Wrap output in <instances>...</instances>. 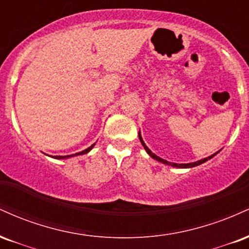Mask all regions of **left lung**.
<instances>
[{
	"label": "left lung",
	"instance_id": "obj_1",
	"mask_svg": "<svg viewBox=\"0 0 249 249\" xmlns=\"http://www.w3.org/2000/svg\"><path fill=\"white\" fill-rule=\"evenodd\" d=\"M139 139H141V142H142V146H144L145 150H146V152H147L148 154H150V156L152 157L153 159H156V160H158V161L162 162V164L171 165V166H173V167H179V168H187V167H194V166H198V165H200V164H204L205 161L210 160L211 158H213V157L215 156L216 153H218V152H216V153H214V154H212V156L207 157V158H204V159H201V160H198V161H196V162H190V164H176V162H170V161L165 160V159H162V158H160V157L156 156V154L152 153V151H151L150 148H148V147L146 146V145H145V142H144V141H142V136H141V132H139Z\"/></svg>",
	"mask_w": 249,
	"mask_h": 249
}]
</instances>
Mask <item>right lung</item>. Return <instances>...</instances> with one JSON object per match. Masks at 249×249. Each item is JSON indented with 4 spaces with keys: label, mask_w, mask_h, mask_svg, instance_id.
<instances>
[{
    "label": "right lung",
    "mask_w": 249,
    "mask_h": 249,
    "mask_svg": "<svg viewBox=\"0 0 249 249\" xmlns=\"http://www.w3.org/2000/svg\"><path fill=\"white\" fill-rule=\"evenodd\" d=\"M93 146H95V144H92L90 147H88L87 150L82 151V152H78V153H75V154H70V156H55L53 158H55V159H67V158H71V157H75V156H81V154H85V153H88L89 151H91V148H92Z\"/></svg>",
    "instance_id": "right-lung-1"
}]
</instances>
